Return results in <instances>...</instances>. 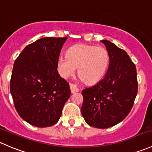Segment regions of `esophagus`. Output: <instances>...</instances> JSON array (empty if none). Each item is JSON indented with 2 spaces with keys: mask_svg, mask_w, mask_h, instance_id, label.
<instances>
[{
  "mask_svg": "<svg viewBox=\"0 0 152 152\" xmlns=\"http://www.w3.org/2000/svg\"><path fill=\"white\" fill-rule=\"evenodd\" d=\"M69 86H70V90H71L72 93H75V92H77V91H79V89L77 88V86L75 85V84L70 83Z\"/></svg>",
  "mask_w": 152,
  "mask_h": 152,
  "instance_id": "34e87169",
  "label": "esophagus"
}]
</instances>
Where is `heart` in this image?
Instances as JSON below:
<instances>
[{
    "mask_svg": "<svg viewBox=\"0 0 152 152\" xmlns=\"http://www.w3.org/2000/svg\"><path fill=\"white\" fill-rule=\"evenodd\" d=\"M109 64V52L102 46L76 44L67 51V55L58 59V69L64 78L78 75L87 83H95L103 77Z\"/></svg>",
    "mask_w": 152,
    "mask_h": 152,
    "instance_id": "obj_1",
    "label": "heart"
}]
</instances>
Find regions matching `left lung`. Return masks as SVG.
<instances>
[{"label": "left lung", "instance_id": "left-lung-1", "mask_svg": "<svg viewBox=\"0 0 152 152\" xmlns=\"http://www.w3.org/2000/svg\"><path fill=\"white\" fill-rule=\"evenodd\" d=\"M109 55L104 77L82 91L81 114L88 125L99 129L112 127L125 119L137 94L135 64L126 51L109 40H101Z\"/></svg>", "mask_w": 152, "mask_h": 152}]
</instances>
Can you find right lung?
Wrapping results in <instances>:
<instances>
[{
	"label": "right lung",
	"mask_w": 152,
	"mask_h": 152,
	"mask_svg": "<svg viewBox=\"0 0 152 152\" xmlns=\"http://www.w3.org/2000/svg\"><path fill=\"white\" fill-rule=\"evenodd\" d=\"M67 37H46L24 48L15 60L10 92L22 119L37 127L58 123L69 97V83L57 70L58 59Z\"/></svg>",
	"instance_id": "add662e5"
}]
</instances>
